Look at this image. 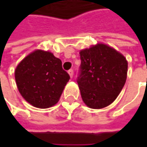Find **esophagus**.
I'll return each instance as SVG.
<instances>
[{"mask_svg": "<svg viewBox=\"0 0 147 147\" xmlns=\"http://www.w3.org/2000/svg\"><path fill=\"white\" fill-rule=\"evenodd\" d=\"M68 73H69L71 77H72V76H73V70H72V69L69 70V71H68Z\"/></svg>", "mask_w": 147, "mask_h": 147, "instance_id": "esophagus-1", "label": "esophagus"}]
</instances>
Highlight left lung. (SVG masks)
<instances>
[{"label":"left lung","mask_w":147,"mask_h":147,"mask_svg":"<svg viewBox=\"0 0 147 147\" xmlns=\"http://www.w3.org/2000/svg\"><path fill=\"white\" fill-rule=\"evenodd\" d=\"M77 83L83 102L93 109L113 102L127 78L128 62L111 47L97 44L80 52Z\"/></svg>","instance_id":"obj_1"}]
</instances>
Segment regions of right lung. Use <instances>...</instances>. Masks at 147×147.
<instances>
[{"mask_svg":"<svg viewBox=\"0 0 147 147\" xmlns=\"http://www.w3.org/2000/svg\"><path fill=\"white\" fill-rule=\"evenodd\" d=\"M15 80L27 102L37 108H48L59 101L70 76L52 53L36 50L18 64Z\"/></svg>","mask_w":147,"mask_h":147,"instance_id":"1","label":"right lung"}]
</instances>
